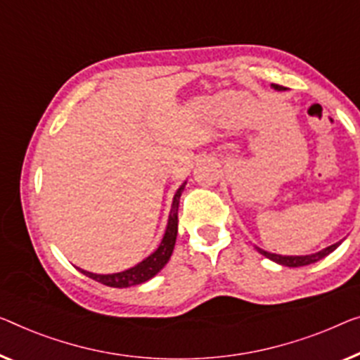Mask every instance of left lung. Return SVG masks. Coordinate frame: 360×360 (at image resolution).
Instances as JSON below:
<instances>
[{
	"label": "left lung",
	"instance_id": "8db88e82",
	"mask_svg": "<svg viewBox=\"0 0 360 360\" xmlns=\"http://www.w3.org/2000/svg\"><path fill=\"white\" fill-rule=\"evenodd\" d=\"M273 89L276 90H283L281 85H276L273 84ZM341 243H336L333 245H330V248H326L323 250L317 252V254H312V255H296V257H291V255H276V254H270V252H265L259 249V252L262 255H265L266 259H270L273 262H276V264L280 265H284V266H304V265H310V264H315V262H319L323 259V257H326L328 254H331L338 245H340Z\"/></svg>",
	"mask_w": 360,
	"mask_h": 360
}]
</instances>
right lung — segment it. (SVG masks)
<instances>
[{
    "label": "right lung",
    "mask_w": 360,
    "mask_h": 360,
    "mask_svg": "<svg viewBox=\"0 0 360 360\" xmlns=\"http://www.w3.org/2000/svg\"><path fill=\"white\" fill-rule=\"evenodd\" d=\"M182 189H184V184H182L178 189V192H176L163 240L162 244H160V248L155 250L152 255L147 257V259L141 262L139 265L129 268L126 271L112 273V275H95V273H90V271H84V270L80 271H82L85 276L92 278V280L111 288L136 286V284L146 283L150 280V278L157 275V273L162 270L166 264H168L169 257L173 254L176 236H178V208H179V197H181Z\"/></svg>",
    "instance_id": "1"
}]
</instances>
